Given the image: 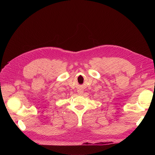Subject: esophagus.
I'll use <instances>...</instances> for the list:
<instances>
[{
  "mask_svg": "<svg viewBox=\"0 0 155 155\" xmlns=\"http://www.w3.org/2000/svg\"><path fill=\"white\" fill-rule=\"evenodd\" d=\"M78 92L79 94L81 95V94H83V90H81V89H79V90H78Z\"/></svg>",
  "mask_w": 155,
  "mask_h": 155,
  "instance_id": "1",
  "label": "esophagus"
}]
</instances>
